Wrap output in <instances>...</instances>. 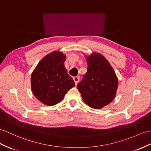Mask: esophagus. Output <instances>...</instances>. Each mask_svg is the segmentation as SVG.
<instances>
[{
  "label": "esophagus",
  "mask_w": 151,
  "mask_h": 151,
  "mask_svg": "<svg viewBox=\"0 0 151 151\" xmlns=\"http://www.w3.org/2000/svg\"><path fill=\"white\" fill-rule=\"evenodd\" d=\"M73 81H74V82H75V84H77L78 83V82H79V78L78 76H76V77H74V78H73Z\"/></svg>",
  "instance_id": "1"
}]
</instances>
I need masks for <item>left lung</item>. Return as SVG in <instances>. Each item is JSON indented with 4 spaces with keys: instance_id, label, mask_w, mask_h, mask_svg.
Masks as SVG:
<instances>
[{
    "instance_id": "1",
    "label": "left lung",
    "mask_w": 151,
    "mask_h": 151,
    "mask_svg": "<svg viewBox=\"0 0 151 151\" xmlns=\"http://www.w3.org/2000/svg\"><path fill=\"white\" fill-rule=\"evenodd\" d=\"M87 72L78 84L84 102L94 109L109 104L115 96L118 79L108 60L99 53L86 57Z\"/></svg>"
}]
</instances>
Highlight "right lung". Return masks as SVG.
Listing matches in <instances>:
<instances>
[{
  "instance_id": "add662e5",
  "label": "right lung",
  "mask_w": 151,
  "mask_h": 151,
  "mask_svg": "<svg viewBox=\"0 0 151 151\" xmlns=\"http://www.w3.org/2000/svg\"><path fill=\"white\" fill-rule=\"evenodd\" d=\"M66 57L58 51L47 54L31 76L33 94L44 104L53 106L64 98L75 83L65 68Z\"/></svg>"
}]
</instances>
